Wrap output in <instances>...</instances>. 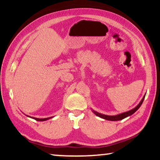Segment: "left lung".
Returning <instances> with one entry per match:
<instances>
[{"instance_id":"8db88e82","label":"left lung","mask_w":160,"mask_h":160,"mask_svg":"<svg viewBox=\"0 0 160 160\" xmlns=\"http://www.w3.org/2000/svg\"><path fill=\"white\" fill-rule=\"evenodd\" d=\"M145 94L144 95V97H142V99H141V101L140 102V103L138 104L137 105L136 107H135L134 109H132L131 110L128 111V112H124L122 113H120V114H118V115H115V116H108V115H105V114H102V113H100L99 112H97L95 111L92 110V112L95 114L96 116H99V117L102 118H104V119H106V120L108 121H120V120H122V119L125 118L126 117H128L129 116H131L132 114H133V113L136 112V111L139 109L141 106V104H142L143 102V100L145 99Z\"/></svg>"}]
</instances>
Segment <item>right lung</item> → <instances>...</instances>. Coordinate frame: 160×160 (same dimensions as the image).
I'll list each match as a JSON object with an SVG mask.
<instances>
[{
  "label": "right lung",
  "mask_w": 160,
  "mask_h": 160,
  "mask_svg": "<svg viewBox=\"0 0 160 160\" xmlns=\"http://www.w3.org/2000/svg\"><path fill=\"white\" fill-rule=\"evenodd\" d=\"M28 117H30L32 118L33 119H35L36 121H47V120H48V119H50L51 118H53V116H51V117H48V118H34V117H31V116H28Z\"/></svg>",
  "instance_id": "obj_1"
}]
</instances>
